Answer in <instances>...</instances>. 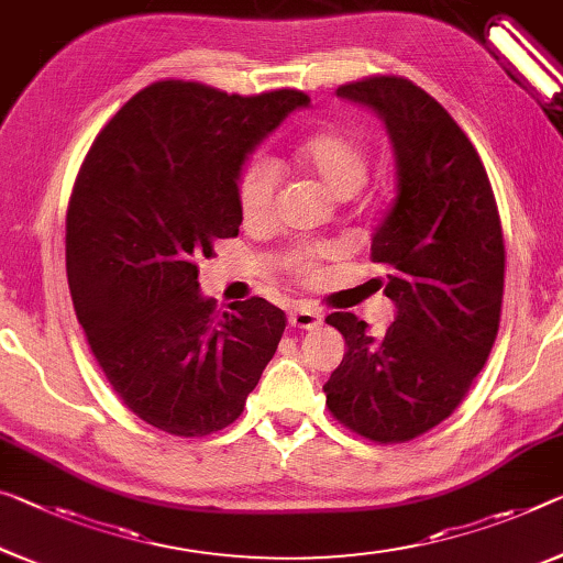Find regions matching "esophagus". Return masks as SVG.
Instances as JSON below:
<instances>
[{
	"instance_id": "obj_1",
	"label": "esophagus",
	"mask_w": 563,
	"mask_h": 563,
	"mask_svg": "<svg viewBox=\"0 0 563 563\" xmlns=\"http://www.w3.org/2000/svg\"><path fill=\"white\" fill-rule=\"evenodd\" d=\"M289 324L297 327V330H314V327L322 324V314L309 307H297L289 311Z\"/></svg>"
}]
</instances>
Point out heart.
Here are the masks:
<instances>
[{
  "mask_svg": "<svg viewBox=\"0 0 563 563\" xmlns=\"http://www.w3.org/2000/svg\"><path fill=\"white\" fill-rule=\"evenodd\" d=\"M297 166L309 173L327 194L347 201L365 186L367 153L352 133L342 128L327 125L309 133L294 148ZM282 188V168L272 158H254L241 173L239 180V209L249 229H264L274 221L276 198ZM289 272L301 282H317L322 274L319 254L305 249L289 258Z\"/></svg>",
  "mask_w": 563,
  "mask_h": 563,
  "instance_id": "1",
  "label": "heart"
}]
</instances>
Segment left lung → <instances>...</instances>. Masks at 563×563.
Returning a JSON list of instances; mask_svg holds the SVG:
<instances>
[{
    "label": "left lung",
    "instance_id": "1",
    "mask_svg": "<svg viewBox=\"0 0 563 563\" xmlns=\"http://www.w3.org/2000/svg\"><path fill=\"white\" fill-rule=\"evenodd\" d=\"M385 120L395 198L369 258L385 266L395 322L372 336L334 311L347 352L327 379V408L375 443L435 428L468 395L500 324L506 249L488 173L455 120L418 85L375 75L336 88Z\"/></svg>",
    "mask_w": 563,
    "mask_h": 563
}]
</instances>
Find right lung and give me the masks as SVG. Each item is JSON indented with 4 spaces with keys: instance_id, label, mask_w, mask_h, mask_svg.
I'll return each mask as SVG.
<instances>
[{
    "instance_id": "obj_1",
    "label": "right lung",
    "mask_w": 563,
    "mask_h": 563,
    "mask_svg": "<svg viewBox=\"0 0 563 563\" xmlns=\"http://www.w3.org/2000/svg\"><path fill=\"white\" fill-rule=\"evenodd\" d=\"M299 90L254 98L161 80L95 137L67 206L65 258L77 322L128 410L178 438L244 412L287 317L262 297L216 311L198 262L239 236V178Z\"/></svg>"
}]
</instances>
